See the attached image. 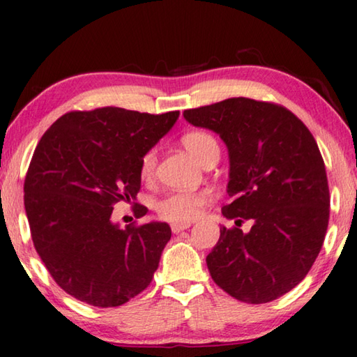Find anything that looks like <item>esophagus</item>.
Returning a JSON list of instances; mask_svg holds the SVG:
<instances>
[{"instance_id":"34e87169","label":"esophagus","mask_w":357,"mask_h":357,"mask_svg":"<svg viewBox=\"0 0 357 357\" xmlns=\"http://www.w3.org/2000/svg\"><path fill=\"white\" fill-rule=\"evenodd\" d=\"M190 226H191V223H172L171 229H172L174 234H178V232H182L185 229H188Z\"/></svg>"}]
</instances>
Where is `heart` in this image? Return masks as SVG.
I'll use <instances>...</instances> for the list:
<instances>
[{"mask_svg":"<svg viewBox=\"0 0 357 357\" xmlns=\"http://www.w3.org/2000/svg\"><path fill=\"white\" fill-rule=\"evenodd\" d=\"M186 150L202 161L206 155L212 149H218L217 140L210 134L202 131H192L185 134L182 139ZM156 166V153L155 150H149L140 160V175L144 178H150L155 172ZM207 196L204 192H188V191H175L169 192L165 197L155 204V210L162 220L171 221V223H188L199 215L201 207L206 204Z\"/></svg>","mask_w":357,"mask_h":357,"instance_id":"obj_1","label":"heart"}]
</instances>
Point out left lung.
Returning <instances> with one entry per match:
<instances>
[{
    "label": "left lung",
    "mask_w": 357,
    "mask_h": 357,
    "mask_svg": "<svg viewBox=\"0 0 357 357\" xmlns=\"http://www.w3.org/2000/svg\"><path fill=\"white\" fill-rule=\"evenodd\" d=\"M217 132L229 155L221 208L236 227H220L207 255L213 282L237 301L266 303L296 288L323 247L329 225V186L323 156L308 128L288 109L229 98L183 112ZM252 221L243 233L238 225Z\"/></svg>",
    "instance_id": "left-lung-1"
}]
</instances>
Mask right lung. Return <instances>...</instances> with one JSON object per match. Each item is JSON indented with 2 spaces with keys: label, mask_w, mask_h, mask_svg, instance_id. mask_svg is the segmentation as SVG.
Masks as SVG:
<instances>
[{
  "label": "right lung",
  "mask_w": 357,
  "mask_h": 357,
  "mask_svg": "<svg viewBox=\"0 0 357 357\" xmlns=\"http://www.w3.org/2000/svg\"><path fill=\"white\" fill-rule=\"evenodd\" d=\"M180 112L121 107L68 112L40 137L25 178V212L38 255L56 284L93 307H119L147 288L171 227L121 229L114 204L136 199L140 160ZM134 213L147 208L136 204Z\"/></svg>",
  "instance_id": "add662e5"
}]
</instances>
